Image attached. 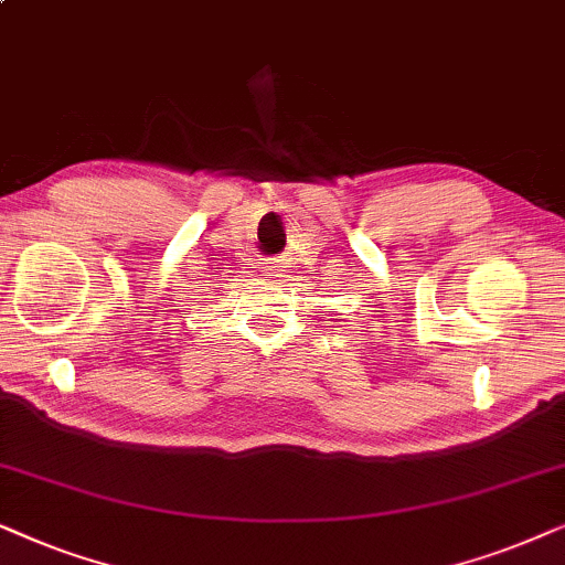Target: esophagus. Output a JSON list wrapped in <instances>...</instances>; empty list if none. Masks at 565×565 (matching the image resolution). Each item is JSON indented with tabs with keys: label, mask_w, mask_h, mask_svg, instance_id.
Listing matches in <instances>:
<instances>
[{
	"label": "esophagus",
	"mask_w": 565,
	"mask_h": 565,
	"mask_svg": "<svg viewBox=\"0 0 565 565\" xmlns=\"http://www.w3.org/2000/svg\"><path fill=\"white\" fill-rule=\"evenodd\" d=\"M263 270H266V278H270V281H278V278H284V266L278 260H270Z\"/></svg>",
	"instance_id": "obj_1"
}]
</instances>
